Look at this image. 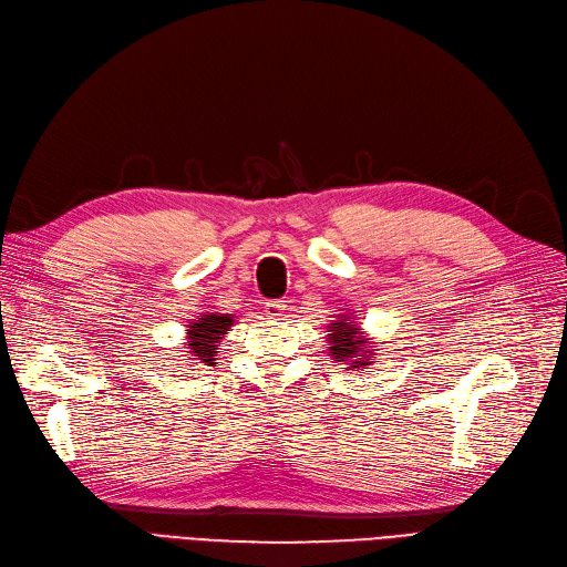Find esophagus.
<instances>
[{"label": "esophagus", "mask_w": 567, "mask_h": 567, "mask_svg": "<svg viewBox=\"0 0 567 567\" xmlns=\"http://www.w3.org/2000/svg\"><path fill=\"white\" fill-rule=\"evenodd\" d=\"M264 310H266L268 318H280L287 310V303L285 301H266Z\"/></svg>", "instance_id": "obj_1"}]
</instances>
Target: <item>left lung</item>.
<instances>
[{"label": "left lung", "instance_id": "obj_1", "mask_svg": "<svg viewBox=\"0 0 567 567\" xmlns=\"http://www.w3.org/2000/svg\"><path fill=\"white\" fill-rule=\"evenodd\" d=\"M327 341H330V355L332 360L349 364L351 370H370L374 360V346L372 341L360 332V327L353 322L351 316H343L327 324Z\"/></svg>", "mask_w": 567, "mask_h": 567}]
</instances>
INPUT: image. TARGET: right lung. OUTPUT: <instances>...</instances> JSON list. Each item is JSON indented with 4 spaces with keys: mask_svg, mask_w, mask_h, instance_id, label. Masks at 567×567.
<instances>
[{
    "mask_svg": "<svg viewBox=\"0 0 567 567\" xmlns=\"http://www.w3.org/2000/svg\"><path fill=\"white\" fill-rule=\"evenodd\" d=\"M233 316L226 313H209V316H199L195 322L188 324L186 330V353L193 355V360L214 364V355L218 353V343H221L224 334L230 332L233 327Z\"/></svg>",
    "mask_w": 567,
    "mask_h": 567,
    "instance_id": "add662e5",
    "label": "right lung"
}]
</instances>
